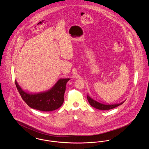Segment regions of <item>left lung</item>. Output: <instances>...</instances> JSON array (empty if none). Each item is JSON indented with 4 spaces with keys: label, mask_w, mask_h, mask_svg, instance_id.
Here are the masks:
<instances>
[{
    "label": "left lung",
    "mask_w": 149,
    "mask_h": 149,
    "mask_svg": "<svg viewBox=\"0 0 149 149\" xmlns=\"http://www.w3.org/2000/svg\"><path fill=\"white\" fill-rule=\"evenodd\" d=\"M87 99L89 103V104L93 107L94 108H95L99 110H108L111 109H113L119 106L122 104L123 103V102H122L118 104H104L101 103H99L98 102L93 99L91 98L88 95H87Z\"/></svg>",
    "instance_id": "1"
}]
</instances>
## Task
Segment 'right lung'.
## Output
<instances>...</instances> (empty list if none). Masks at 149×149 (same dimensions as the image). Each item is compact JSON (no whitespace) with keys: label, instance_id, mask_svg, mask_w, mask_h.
Listing matches in <instances>:
<instances>
[{"label":"right lung","instance_id":"1","mask_svg":"<svg viewBox=\"0 0 149 149\" xmlns=\"http://www.w3.org/2000/svg\"><path fill=\"white\" fill-rule=\"evenodd\" d=\"M70 79H60L50 90L37 94H29L22 89L15 80L16 87L22 99L32 108L48 112L58 109L64 103L66 84Z\"/></svg>","mask_w":149,"mask_h":149}]
</instances>
